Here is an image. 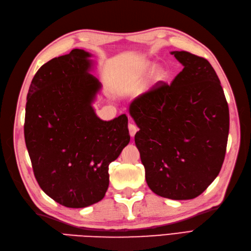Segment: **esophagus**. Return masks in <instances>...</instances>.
I'll use <instances>...</instances> for the list:
<instances>
[{"instance_id":"esophagus-1","label":"esophagus","mask_w":251,"mask_h":251,"mask_svg":"<svg viewBox=\"0 0 251 251\" xmlns=\"http://www.w3.org/2000/svg\"><path fill=\"white\" fill-rule=\"evenodd\" d=\"M128 131H130V135L132 136V137H134L136 132L138 131V126L134 124H130L128 125Z\"/></svg>"}]
</instances>
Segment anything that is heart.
Wrapping results in <instances>:
<instances>
[{
  "label": "heart",
  "mask_w": 251,
  "mask_h": 251,
  "mask_svg": "<svg viewBox=\"0 0 251 251\" xmlns=\"http://www.w3.org/2000/svg\"><path fill=\"white\" fill-rule=\"evenodd\" d=\"M151 67V64L149 63V62H146V63H143V65H142V69L143 70H149ZM154 74H155V76L157 78H164L166 76V71H165L164 68H162V67H157L155 71H154Z\"/></svg>",
  "instance_id": "b5f03b06"
}]
</instances>
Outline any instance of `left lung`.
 I'll list each match as a JSON object with an SVG mask.
<instances>
[{
    "mask_svg": "<svg viewBox=\"0 0 251 251\" xmlns=\"http://www.w3.org/2000/svg\"><path fill=\"white\" fill-rule=\"evenodd\" d=\"M171 85L159 81L130 104L149 187L173 200L201 195L221 171L229 132L224 91L207 59L186 51Z\"/></svg>",
    "mask_w": 251,
    "mask_h": 251,
    "instance_id": "8db88e82",
    "label": "left lung"
}]
</instances>
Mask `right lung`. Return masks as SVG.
Wrapping results in <instances>:
<instances>
[{"instance_id":"add662e5","label":"right lung","mask_w":251,"mask_h":251,"mask_svg":"<svg viewBox=\"0 0 251 251\" xmlns=\"http://www.w3.org/2000/svg\"><path fill=\"white\" fill-rule=\"evenodd\" d=\"M91 53L73 49L52 58L29 87L24 135L37 183L66 207L100 201L109 187V164L130 135L123 114L110 121L97 117L92 103L101 83L90 74Z\"/></svg>"}]
</instances>
